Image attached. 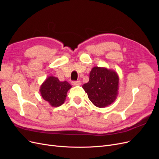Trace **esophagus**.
Returning <instances> with one entry per match:
<instances>
[{"label":"esophagus","instance_id":"1","mask_svg":"<svg viewBox=\"0 0 159 159\" xmlns=\"http://www.w3.org/2000/svg\"><path fill=\"white\" fill-rule=\"evenodd\" d=\"M73 85H81V81L80 80L78 81H74L71 82Z\"/></svg>","mask_w":159,"mask_h":159}]
</instances>
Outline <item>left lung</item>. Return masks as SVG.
Wrapping results in <instances>:
<instances>
[{"label":"left lung","mask_w":159,"mask_h":159,"mask_svg":"<svg viewBox=\"0 0 159 159\" xmlns=\"http://www.w3.org/2000/svg\"><path fill=\"white\" fill-rule=\"evenodd\" d=\"M117 72L103 67H94L89 74V80L82 85L88 98L95 106L103 108L117 99L119 89Z\"/></svg>","instance_id":"1"}]
</instances>
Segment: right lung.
I'll return each mask as SVG.
<instances>
[{"instance_id": "obj_1", "label": "right lung", "mask_w": 159, "mask_h": 159, "mask_svg": "<svg viewBox=\"0 0 159 159\" xmlns=\"http://www.w3.org/2000/svg\"><path fill=\"white\" fill-rule=\"evenodd\" d=\"M71 88L68 81H60L56 77L49 76L40 85V92L43 99L51 106L56 107L64 103L67 93Z\"/></svg>"}]
</instances>
